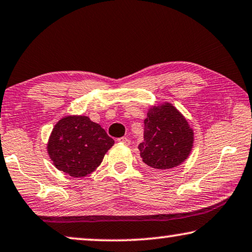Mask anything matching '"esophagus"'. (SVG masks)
Wrapping results in <instances>:
<instances>
[{
  "instance_id": "34e87169",
  "label": "esophagus",
  "mask_w": 252,
  "mask_h": 252,
  "mask_svg": "<svg viewBox=\"0 0 252 252\" xmlns=\"http://www.w3.org/2000/svg\"><path fill=\"white\" fill-rule=\"evenodd\" d=\"M120 143H122V144H126V145H129L130 144V139L127 137H122V138H119L118 139Z\"/></svg>"
}]
</instances>
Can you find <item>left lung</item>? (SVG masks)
I'll use <instances>...</instances> for the list:
<instances>
[{
	"instance_id": "8db88e82",
	"label": "left lung",
	"mask_w": 252,
	"mask_h": 252,
	"mask_svg": "<svg viewBox=\"0 0 252 252\" xmlns=\"http://www.w3.org/2000/svg\"><path fill=\"white\" fill-rule=\"evenodd\" d=\"M144 125V141L138 148L143 162L152 170L166 171L189 158L194 132L175 106L164 102L151 107Z\"/></svg>"
}]
</instances>
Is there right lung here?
Masks as SVG:
<instances>
[{"label": "right lung", "instance_id": "1", "mask_svg": "<svg viewBox=\"0 0 252 252\" xmlns=\"http://www.w3.org/2000/svg\"><path fill=\"white\" fill-rule=\"evenodd\" d=\"M114 139L88 116H65L57 122L48 141V153L57 169L82 178L100 164Z\"/></svg>", "mask_w": 252, "mask_h": 252}]
</instances>
